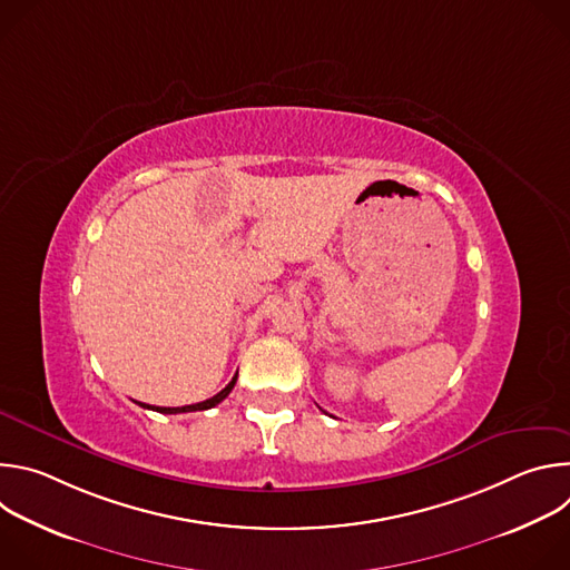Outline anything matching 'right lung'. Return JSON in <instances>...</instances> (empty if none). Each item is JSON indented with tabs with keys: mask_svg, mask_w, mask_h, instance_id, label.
Masks as SVG:
<instances>
[{
	"mask_svg": "<svg viewBox=\"0 0 570 570\" xmlns=\"http://www.w3.org/2000/svg\"><path fill=\"white\" fill-rule=\"evenodd\" d=\"M236 376H238V372L232 376V381L218 392V394H214L212 399H205V401H200V403H191V405H180V409H159V405H148V403H139L141 409H150V411H157V413H165V415H176V413H196V411H207V409H214L216 403H220L229 392H232V387H234V383H236Z\"/></svg>",
	"mask_w": 570,
	"mask_h": 570,
	"instance_id": "1",
	"label": "right lung"
}]
</instances>
